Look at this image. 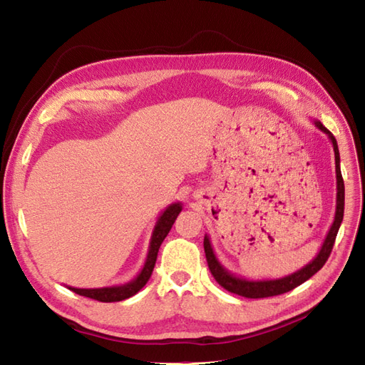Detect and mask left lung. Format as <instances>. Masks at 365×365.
Listing matches in <instances>:
<instances>
[{
  "label": "left lung",
  "mask_w": 365,
  "mask_h": 365,
  "mask_svg": "<svg viewBox=\"0 0 365 365\" xmlns=\"http://www.w3.org/2000/svg\"><path fill=\"white\" fill-rule=\"evenodd\" d=\"M314 126L318 130H321L324 134L328 135L331 140L332 148H334V156H336V179H337V197H336V215H334V222L325 237V240L316 255L307 265L303 268H299L295 273H291L284 277L279 279H262V280H249L246 277H240L222 265L219 259L215 255V250L212 247L209 235H204V252H205V258H207V264L213 277L216 282L220 284L222 288H225L227 291L242 295L246 298H265V297H274L280 295L284 292H289L294 288L299 287L301 283H304L309 280L314 273H318L324 264L327 262L329 253L332 250V246H334L336 237L339 232V228L341 225L343 220V213H344V183L341 178V171H340V153H339V146H337V140L332 135L325 126L319 120H313Z\"/></svg>",
  "instance_id": "left-lung-1"
}]
</instances>
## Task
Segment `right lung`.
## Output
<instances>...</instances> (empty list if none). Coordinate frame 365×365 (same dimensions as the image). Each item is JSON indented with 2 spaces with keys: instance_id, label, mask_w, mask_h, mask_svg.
<instances>
[{
  "instance_id": "obj_1",
  "label": "right lung",
  "mask_w": 365,
  "mask_h": 365,
  "mask_svg": "<svg viewBox=\"0 0 365 365\" xmlns=\"http://www.w3.org/2000/svg\"><path fill=\"white\" fill-rule=\"evenodd\" d=\"M180 212H182V204L179 201L170 204L168 207H165L164 212H161L160 217H158L156 224H155V228L152 231L145 265H143V268H141V272L133 280L126 282L123 284H115V287H106V288L85 289V288L68 287V289H71L73 292H76L78 295L101 301V303H115V301H122V299H126V298L135 295L150 279L155 262H156L158 250H160L164 239L170 232L174 220H176V217Z\"/></svg>"
}]
</instances>
